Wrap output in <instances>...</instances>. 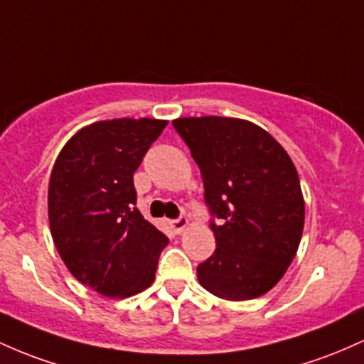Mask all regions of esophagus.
Returning <instances> with one entry per match:
<instances>
[{
    "label": "esophagus",
    "mask_w": 364,
    "mask_h": 364,
    "mask_svg": "<svg viewBox=\"0 0 364 364\" xmlns=\"http://www.w3.org/2000/svg\"><path fill=\"white\" fill-rule=\"evenodd\" d=\"M187 225H189V222H187V218H178V220H171L170 222V227L171 230L175 232V234H182L183 230H186Z\"/></svg>",
    "instance_id": "34e87169"
}]
</instances>
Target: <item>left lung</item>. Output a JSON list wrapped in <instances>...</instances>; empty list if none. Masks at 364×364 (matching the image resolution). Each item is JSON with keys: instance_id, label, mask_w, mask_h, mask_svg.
Here are the masks:
<instances>
[{"instance_id": "1", "label": "left lung", "mask_w": 364, "mask_h": 364, "mask_svg": "<svg viewBox=\"0 0 364 364\" xmlns=\"http://www.w3.org/2000/svg\"><path fill=\"white\" fill-rule=\"evenodd\" d=\"M201 168L216 249L198 267L199 284L225 301H247L279 284L296 258L304 198L296 166L259 125L230 117L175 118Z\"/></svg>"}]
</instances>
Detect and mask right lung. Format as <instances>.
Returning <instances> with one entry per match:
<instances>
[{
	"mask_svg": "<svg viewBox=\"0 0 364 364\" xmlns=\"http://www.w3.org/2000/svg\"><path fill=\"white\" fill-rule=\"evenodd\" d=\"M168 122L113 118L77 130L56 156L48 187L53 242L80 284L130 297L154 282L168 237L136 208L134 171Z\"/></svg>",
	"mask_w": 364,
	"mask_h": 364,
	"instance_id": "add662e5",
	"label": "right lung"
}]
</instances>
